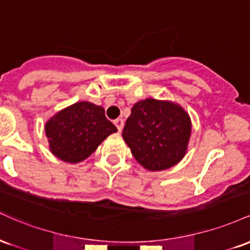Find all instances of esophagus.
<instances>
[{"instance_id": "1", "label": "esophagus", "mask_w": 250, "mask_h": 250, "mask_svg": "<svg viewBox=\"0 0 250 250\" xmlns=\"http://www.w3.org/2000/svg\"><path fill=\"white\" fill-rule=\"evenodd\" d=\"M114 123H115L117 130H119V133H121L122 129H123V125H125V121H123L122 119H117V120H115V121H114Z\"/></svg>"}]
</instances>
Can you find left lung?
<instances>
[{
  "instance_id": "1",
  "label": "left lung",
  "mask_w": 250,
  "mask_h": 250,
  "mask_svg": "<svg viewBox=\"0 0 250 250\" xmlns=\"http://www.w3.org/2000/svg\"><path fill=\"white\" fill-rule=\"evenodd\" d=\"M191 120L179 103L153 97L131 108L122 136L137 162L149 171L177 165L187 153Z\"/></svg>"
}]
</instances>
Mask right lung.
Listing matches in <instances>:
<instances>
[{
    "label": "right lung",
    "instance_id": "1",
    "mask_svg": "<svg viewBox=\"0 0 250 250\" xmlns=\"http://www.w3.org/2000/svg\"><path fill=\"white\" fill-rule=\"evenodd\" d=\"M51 154L67 163L82 162L117 129L104 109L88 101L57 111L44 125Z\"/></svg>",
    "mask_w": 250,
    "mask_h": 250
}]
</instances>
